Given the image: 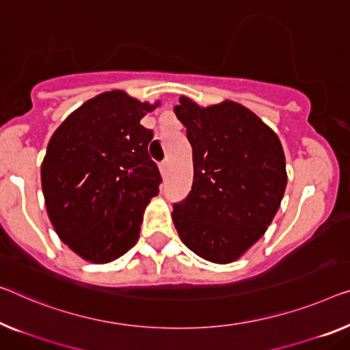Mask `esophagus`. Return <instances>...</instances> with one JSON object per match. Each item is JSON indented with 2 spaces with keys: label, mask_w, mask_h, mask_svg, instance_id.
Wrapping results in <instances>:
<instances>
[{
  "label": "esophagus",
  "mask_w": 350,
  "mask_h": 350,
  "mask_svg": "<svg viewBox=\"0 0 350 350\" xmlns=\"http://www.w3.org/2000/svg\"><path fill=\"white\" fill-rule=\"evenodd\" d=\"M159 170H160V173H161V174H165V173H166V170H168V161H166V160L161 161V163L159 165Z\"/></svg>",
  "instance_id": "obj_1"
}]
</instances>
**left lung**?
Instances as JSON below:
<instances>
[{
  "mask_svg": "<svg viewBox=\"0 0 350 350\" xmlns=\"http://www.w3.org/2000/svg\"><path fill=\"white\" fill-rule=\"evenodd\" d=\"M193 149L190 195L174 204L180 241L202 259L229 264L272 223L288 174L280 138L232 100L200 107L182 96L174 107Z\"/></svg>",
  "mask_w": 350,
  "mask_h": 350,
  "instance_id": "obj_1",
  "label": "left lung"
}]
</instances>
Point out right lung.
<instances>
[{
    "mask_svg": "<svg viewBox=\"0 0 350 350\" xmlns=\"http://www.w3.org/2000/svg\"><path fill=\"white\" fill-rule=\"evenodd\" d=\"M159 105L119 90L102 92L50 138L40 168L46 213L61 241L90 262L127 253L159 195L161 176L148 154L154 133L139 124Z\"/></svg>",
    "mask_w": 350,
    "mask_h": 350,
    "instance_id": "obj_1",
    "label": "right lung"
}]
</instances>
